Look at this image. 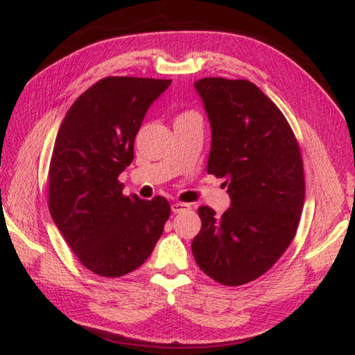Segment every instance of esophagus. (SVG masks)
<instances>
[{
	"label": "esophagus",
	"instance_id": "34e87169",
	"mask_svg": "<svg viewBox=\"0 0 355 355\" xmlns=\"http://www.w3.org/2000/svg\"><path fill=\"white\" fill-rule=\"evenodd\" d=\"M171 209H172L173 214H182V212H186V210H189L191 205H187V202L177 201V202H173V205L171 206Z\"/></svg>",
	"mask_w": 355,
	"mask_h": 355
}]
</instances>
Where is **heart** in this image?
Segmentation results:
<instances>
[{
	"mask_svg": "<svg viewBox=\"0 0 355 355\" xmlns=\"http://www.w3.org/2000/svg\"><path fill=\"white\" fill-rule=\"evenodd\" d=\"M186 114H189V112H186Z\"/></svg>",
	"mask_w": 355,
	"mask_h": 355,
	"instance_id": "b5f03b06",
	"label": "heart"
}]
</instances>
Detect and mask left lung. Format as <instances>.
<instances>
[{"instance_id": "left-lung-1", "label": "left lung", "mask_w": 355, "mask_h": 355, "mask_svg": "<svg viewBox=\"0 0 355 355\" xmlns=\"http://www.w3.org/2000/svg\"><path fill=\"white\" fill-rule=\"evenodd\" d=\"M210 126L207 172L225 178L232 206L198 207L192 241L198 267L227 286L244 285L275 266L296 235L305 200L304 163L285 116L253 82H195Z\"/></svg>"}]
</instances>
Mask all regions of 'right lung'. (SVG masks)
Masks as SVG:
<instances>
[{"mask_svg": "<svg viewBox=\"0 0 355 355\" xmlns=\"http://www.w3.org/2000/svg\"><path fill=\"white\" fill-rule=\"evenodd\" d=\"M171 79L110 76L67 112L49 169V209L84 267L103 277L131 273L153 253L171 215L166 198L123 195L119 175L134 158L143 117Z\"/></svg>", "mask_w": 355, "mask_h": 355, "instance_id": "add662e5", "label": "right lung"}]
</instances>
